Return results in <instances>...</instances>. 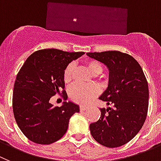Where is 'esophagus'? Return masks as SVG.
<instances>
[{"instance_id":"1","label":"esophagus","mask_w":161,"mask_h":161,"mask_svg":"<svg viewBox=\"0 0 161 161\" xmlns=\"http://www.w3.org/2000/svg\"><path fill=\"white\" fill-rule=\"evenodd\" d=\"M79 109H80L81 111H85V110L87 109V107H86V106L80 105L79 106Z\"/></svg>"}]
</instances>
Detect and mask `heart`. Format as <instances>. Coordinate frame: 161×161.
<instances>
[{"label": "heart", "mask_w": 161, "mask_h": 161, "mask_svg": "<svg viewBox=\"0 0 161 161\" xmlns=\"http://www.w3.org/2000/svg\"><path fill=\"white\" fill-rule=\"evenodd\" d=\"M86 66L93 75H98L102 73L103 66L99 62L96 60H87L86 62ZM73 63H70L66 67L63 72V80L65 83H70L73 79L74 75ZM99 93V89L97 86L91 85V86H82L79 84H75L69 91V95L73 102L76 103L85 105L87 104L93 98H95Z\"/></svg>", "instance_id": "b5f03b06"}]
</instances>
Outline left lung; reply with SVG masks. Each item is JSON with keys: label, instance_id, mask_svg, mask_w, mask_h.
I'll return each instance as SVG.
<instances>
[{"label": "left lung", "instance_id": "left-lung-1", "mask_svg": "<svg viewBox=\"0 0 161 161\" xmlns=\"http://www.w3.org/2000/svg\"><path fill=\"white\" fill-rule=\"evenodd\" d=\"M86 54L108 66V86L99 99L112 106L100 108L99 119L90 124L91 136L105 147H120L144 125L148 109L147 79L138 62L127 53L111 50Z\"/></svg>", "mask_w": 161, "mask_h": 161}]
</instances>
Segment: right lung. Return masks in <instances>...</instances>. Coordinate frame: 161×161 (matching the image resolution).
<instances>
[{"mask_svg":"<svg viewBox=\"0 0 161 161\" xmlns=\"http://www.w3.org/2000/svg\"><path fill=\"white\" fill-rule=\"evenodd\" d=\"M84 52H66L45 49L34 52L20 69L14 83L13 110L23 134L38 144H50L66 132L70 117L79 107L64 102L61 107L50 103L52 96L63 94L66 100L63 72L68 64Z\"/></svg>","mask_w":161,"mask_h":161,"instance_id":"1","label":"right lung"}]
</instances>
